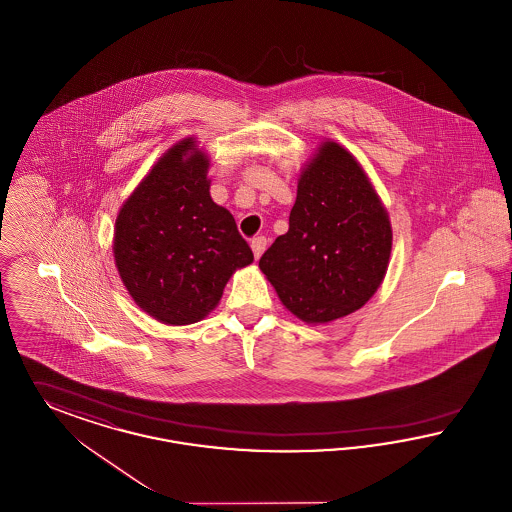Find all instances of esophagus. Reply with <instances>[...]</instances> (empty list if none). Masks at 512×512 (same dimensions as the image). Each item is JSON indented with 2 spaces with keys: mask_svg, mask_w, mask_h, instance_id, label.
Here are the masks:
<instances>
[{
  "mask_svg": "<svg viewBox=\"0 0 512 512\" xmlns=\"http://www.w3.org/2000/svg\"><path fill=\"white\" fill-rule=\"evenodd\" d=\"M266 244H268L266 236H257V238H253V240H251V249H253L255 259H259V257L263 255V251L266 249Z\"/></svg>",
  "mask_w": 512,
  "mask_h": 512,
  "instance_id": "esophagus-1",
  "label": "esophagus"
}]
</instances>
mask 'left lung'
I'll use <instances>...</instances> for the list:
<instances>
[{
  "label": "left lung",
  "instance_id": "1",
  "mask_svg": "<svg viewBox=\"0 0 512 512\" xmlns=\"http://www.w3.org/2000/svg\"><path fill=\"white\" fill-rule=\"evenodd\" d=\"M389 215L364 169L324 143L301 173L289 230L259 261L297 318L326 324L364 307L389 266Z\"/></svg>",
  "mask_w": 512,
  "mask_h": 512
}]
</instances>
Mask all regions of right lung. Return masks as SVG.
I'll return each instance as SVG.
<instances>
[{
  "label": "right lung",
  "mask_w": 512,
  "mask_h": 512,
  "mask_svg": "<svg viewBox=\"0 0 512 512\" xmlns=\"http://www.w3.org/2000/svg\"><path fill=\"white\" fill-rule=\"evenodd\" d=\"M209 160L186 139L122 205L114 259L135 303L171 326L194 324L223 297L236 268L253 261L230 211L209 196Z\"/></svg>",
  "instance_id": "add662e5"
}]
</instances>
